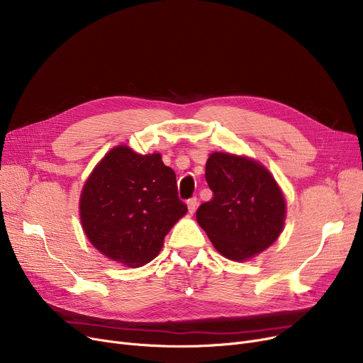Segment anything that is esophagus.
I'll list each match as a JSON object with an SVG mask.
<instances>
[{
  "mask_svg": "<svg viewBox=\"0 0 363 363\" xmlns=\"http://www.w3.org/2000/svg\"><path fill=\"white\" fill-rule=\"evenodd\" d=\"M186 206H188V212L189 213H194L196 211H197V206H199V201H197V199L194 197V199H189L188 201H186Z\"/></svg>",
  "mask_w": 363,
  "mask_h": 363,
  "instance_id": "34e87169",
  "label": "esophagus"
}]
</instances>
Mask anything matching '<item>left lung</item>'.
I'll list each match as a JSON object with an SVG mask.
<instances>
[{"mask_svg":"<svg viewBox=\"0 0 363 363\" xmlns=\"http://www.w3.org/2000/svg\"><path fill=\"white\" fill-rule=\"evenodd\" d=\"M213 199L196 213L215 249L233 262H245L281 235L287 201L271 170L259 160L213 151L206 162Z\"/></svg>","mask_w":363,"mask_h":363,"instance_id":"8db88e82","label":"left lung"}]
</instances>
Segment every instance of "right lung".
I'll use <instances>...</instances> for the list:
<instances>
[{"label":"right lung","mask_w":363,"mask_h":363,"mask_svg":"<svg viewBox=\"0 0 363 363\" xmlns=\"http://www.w3.org/2000/svg\"><path fill=\"white\" fill-rule=\"evenodd\" d=\"M186 213L175 172L160 152L138 155L113 147L95 164L79 197V218L89 242L108 260L140 268L155 259L166 234Z\"/></svg>","instance_id":"obj_1"}]
</instances>
